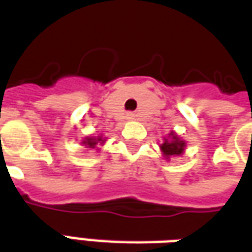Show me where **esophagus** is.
I'll list each match as a JSON object with an SVG mask.
<instances>
[{
    "instance_id": "obj_1",
    "label": "esophagus",
    "mask_w": 252,
    "mask_h": 252,
    "mask_svg": "<svg viewBox=\"0 0 252 252\" xmlns=\"http://www.w3.org/2000/svg\"><path fill=\"white\" fill-rule=\"evenodd\" d=\"M135 119H136V115H135V113H132V112L126 113V120H135Z\"/></svg>"
}]
</instances>
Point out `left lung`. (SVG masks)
<instances>
[{"label": "left lung", "instance_id": "left-lung-1", "mask_svg": "<svg viewBox=\"0 0 252 252\" xmlns=\"http://www.w3.org/2000/svg\"><path fill=\"white\" fill-rule=\"evenodd\" d=\"M159 147H160V153L163 155V158L166 160H170V158H173V157L184 155L186 148V142L182 140L174 131H171L167 135V137H163V143Z\"/></svg>", "mask_w": 252, "mask_h": 252}]
</instances>
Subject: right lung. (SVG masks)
<instances>
[{
  "instance_id": "obj_1",
  "label": "right lung",
  "mask_w": 252,
  "mask_h": 252,
  "mask_svg": "<svg viewBox=\"0 0 252 252\" xmlns=\"http://www.w3.org/2000/svg\"><path fill=\"white\" fill-rule=\"evenodd\" d=\"M106 142V137H104L102 135L99 136H86L85 139H82V144L85 146V148H95L97 144H104Z\"/></svg>"
}]
</instances>
